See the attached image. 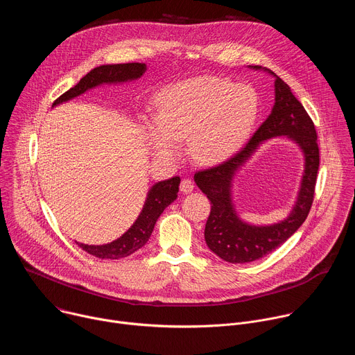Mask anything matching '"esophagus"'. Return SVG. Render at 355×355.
Listing matches in <instances>:
<instances>
[{
  "instance_id": "esophagus-1",
  "label": "esophagus",
  "mask_w": 355,
  "mask_h": 355,
  "mask_svg": "<svg viewBox=\"0 0 355 355\" xmlns=\"http://www.w3.org/2000/svg\"><path fill=\"white\" fill-rule=\"evenodd\" d=\"M180 189L182 193H189L193 191V182L189 180V178H184L181 181V185H180Z\"/></svg>"
}]
</instances>
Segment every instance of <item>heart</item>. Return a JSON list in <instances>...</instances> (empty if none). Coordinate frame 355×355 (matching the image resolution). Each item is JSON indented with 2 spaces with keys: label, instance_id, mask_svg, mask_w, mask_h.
Listing matches in <instances>:
<instances>
[{
  "label": "heart",
  "instance_id": "b5f03b06",
  "mask_svg": "<svg viewBox=\"0 0 355 355\" xmlns=\"http://www.w3.org/2000/svg\"><path fill=\"white\" fill-rule=\"evenodd\" d=\"M260 101L256 91L218 77H195L170 84L155 99V118L143 122L151 151L174 159L178 144L199 163L220 162L243 146L256 125Z\"/></svg>",
  "mask_w": 355,
  "mask_h": 355
}]
</instances>
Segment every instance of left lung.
Instances as JSON below:
<instances>
[{"instance_id":"left-lung-1","label":"left lung","mask_w":355,"mask_h":355,"mask_svg":"<svg viewBox=\"0 0 355 355\" xmlns=\"http://www.w3.org/2000/svg\"><path fill=\"white\" fill-rule=\"evenodd\" d=\"M274 77V107L268 118L236 156L216 167L198 171L193 181L211 200L212 208L205 226V241L222 260L232 264L256 261L284 244L308 218L319 170L318 135L312 119L292 94L289 85L261 66H248ZM286 137L302 151L304 171L300 189L288 216L271 225H252L243 221L232 202L235 175L267 139Z\"/></svg>"}]
</instances>
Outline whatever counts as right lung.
I'll return each instance as SVG.
<instances>
[{"label": "right lung", "instance_id": "1", "mask_svg": "<svg viewBox=\"0 0 355 355\" xmlns=\"http://www.w3.org/2000/svg\"><path fill=\"white\" fill-rule=\"evenodd\" d=\"M147 70L144 63H125V64H103L99 67L92 69L87 73L73 88L59 96L55 103L53 108L71 101L73 98L95 88L99 85H112V84H125L139 80ZM180 177H173L170 180L159 181L151 187L147 192L144 205L133 222V225L116 240L108 244H84L76 241L83 250L98 259H122L133 254L135 251L141 248L153 233L155 225L163 211L171 205L178 196Z\"/></svg>", "mask_w": 355, "mask_h": 355}]
</instances>
